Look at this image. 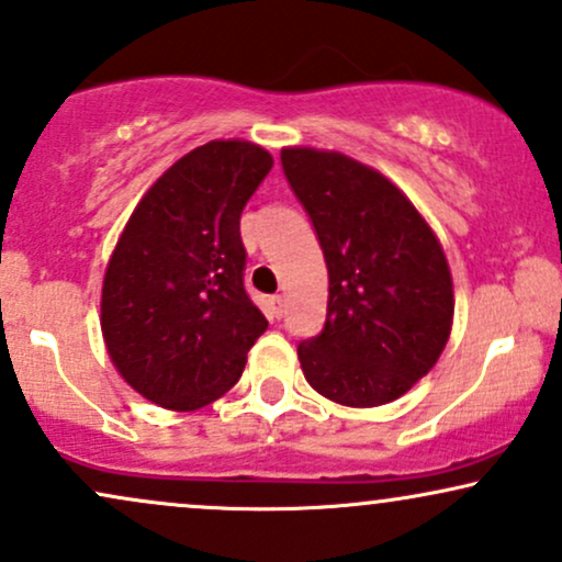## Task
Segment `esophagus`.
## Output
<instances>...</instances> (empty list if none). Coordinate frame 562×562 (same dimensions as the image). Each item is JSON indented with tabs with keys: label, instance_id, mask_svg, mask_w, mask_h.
Wrapping results in <instances>:
<instances>
[{
	"label": "esophagus",
	"instance_id": "esophagus-1",
	"mask_svg": "<svg viewBox=\"0 0 562 562\" xmlns=\"http://www.w3.org/2000/svg\"><path fill=\"white\" fill-rule=\"evenodd\" d=\"M269 311H272L274 319H282V314H285V299L282 295H272L269 299Z\"/></svg>",
	"mask_w": 562,
	"mask_h": 562
}]
</instances>
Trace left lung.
Here are the masks:
<instances>
[{"label": "left lung", "mask_w": 562, "mask_h": 562, "mask_svg": "<svg viewBox=\"0 0 562 562\" xmlns=\"http://www.w3.org/2000/svg\"><path fill=\"white\" fill-rule=\"evenodd\" d=\"M324 251L327 322L303 340V376L348 408H376L429 374L450 340L452 274L422 212L374 167L324 148L280 154Z\"/></svg>", "instance_id": "obj_1"}]
</instances>
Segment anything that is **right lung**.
<instances>
[{
  "label": "right lung",
  "instance_id": "1",
  "mask_svg": "<svg viewBox=\"0 0 562 562\" xmlns=\"http://www.w3.org/2000/svg\"><path fill=\"white\" fill-rule=\"evenodd\" d=\"M251 140H209L133 209L101 285L114 369L146 401L199 411L240 380L267 319L243 288L240 212L272 170Z\"/></svg>",
  "mask_w": 562,
  "mask_h": 562
}]
</instances>
